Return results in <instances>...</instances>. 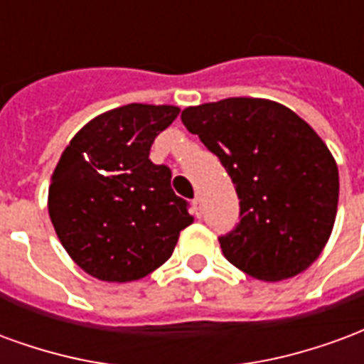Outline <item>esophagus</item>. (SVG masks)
<instances>
[{
	"mask_svg": "<svg viewBox=\"0 0 364 364\" xmlns=\"http://www.w3.org/2000/svg\"><path fill=\"white\" fill-rule=\"evenodd\" d=\"M192 203H193V211H196V215H200L201 213V198L200 196H196V198L192 200Z\"/></svg>",
	"mask_w": 364,
	"mask_h": 364,
	"instance_id": "34e87169",
	"label": "esophagus"
}]
</instances>
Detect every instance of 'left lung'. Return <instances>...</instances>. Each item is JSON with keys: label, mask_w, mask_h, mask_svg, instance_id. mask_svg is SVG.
I'll use <instances>...</instances> for the list:
<instances>
[{"label": "left lung", "mask_w": 364, "mask_h": 364, "mask_svg": "<svg viewBox=\"0 0 364 364\" xmlns=\"http://www.w3.org/2000/svg\"><path fill=\"white\" fill-rule=\"evenodd\" d=\"M182 122L229 172L240 213L221 235L232 266L262 281L304 272L320 256L338 213L333 156L306 122L262 98L190 106Z\"/></svg>", "instance_id": "left-lung-1"}]
</instances>
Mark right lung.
Masks as SVG:
<instances>
[{
  "mask_svg": "<svg viewBox=\"0 0 364 364\" xmlns=\"http://www.w3.org/2000/svg\"><path fill=\"white\" fill-rule=\"evenodd\" d=\"M176 106L127 105L98 116L71 139L55 166L48 211L77 266L102 281H135L163 266L192 225L172 172L151 145Z\"/></svg>",
  "mask_w": 364,
  "mask_h": 364,
  "instance_id": "add662e5",
  "label": "right lung"
}]
</instances>
